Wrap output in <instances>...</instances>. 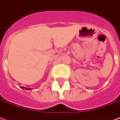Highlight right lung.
<instances>
[{"label": "right lung", "instance_id": "add662e5", "mask_svg": "<svg viewBox=\"0 0 120 120\" xmlns=\"http://www.w3.org/2000/svg\"><path fill=\"white\" fill-rule=\"evenodd\" d=\"M22 89H24V87H20ZM25 90H31L30 88H25Z\"/></svg>", "mask_w": 120, "mask_h": 120}]
</instances>
